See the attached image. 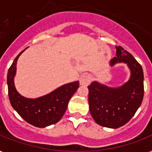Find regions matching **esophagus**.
<instances>
[{
    "label": "esophagus",
    "mask_w": 152,
    "mask_h": 152,
    "mask_svg": "<svg viewBox=\"0 0 152 152\" xmlns=\"http://www.w3.org/2000/svg\"><path fill=\"white\" fill-rule=\"evenodd\" d=\"M91 76L90 74H83L80 78V83L81 85H88L91 83Z\"/></svg>",
    "instance_id": "1"
}]
</instances>
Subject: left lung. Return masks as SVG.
I'll return each mask as SVG.
<instances>
[{"mask_svg": "<svg viewBox=\"0 0 152 152\" xmlns=\"http://www.w3.org/2000/svg\"><path fill=\"white\" fill-rule=\"evenodd\" d=\"M116 57L111 65L124 62L131 70L129 80L118 88H108L97 82L88 86L89 109L93 119L103 127L117 129L129 122L141 105L144 98V72L130 53L116 46Z\"/></svg>", "mask_w": 152, "mask_h": 152, "instance_id": "left-lung-1", "label": "left lung"}]
</instances>
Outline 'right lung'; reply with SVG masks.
Segmentation results:
<instances>
[{
    "mask_svg": "<svg viewBox=\"0 0 152 152\" xmlns=\"http://www.w3.org/2000/svg\"><path fill=\"white\" fill-rule=\"evenodd\" d=\"M23 52V50L15 57L7 75L8 98L11 105L23 120L36 127L44 128L58 122L66 111L69 100L78 89L79 81L61 86L49 95L38 99L23 97L15 90L13 80L16 62Z\"/></svg>",
    "mask_w": 152,
    "mask_h": 152,
    "instance_id": "1",
    "label": "right lung"
}]
</instances>
